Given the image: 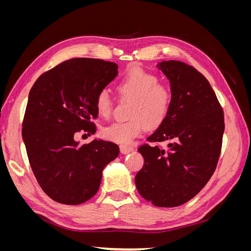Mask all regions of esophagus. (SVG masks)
Returning <instances> with one entry per match:
<instances>
[{
    "label": "esophagus",
    "mask_w": 251,
    "mask_h": 251,
    "mask_svg": "<svg viewBox=\"0 0 251 251\" xmlns=\"http://www.w3.org/2000/svg\"><path fill=\"white\" fill-rule=\"evenodd\" d=\"M120 153L121 154H124V155H126V154H128V153H131V151H134V148H132V147H128V146H120Z\"/></svg>",
    "instance_id": "obj_1"
}]
</instances>
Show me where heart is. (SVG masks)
<instances>
[{"instance_id":"obj_1","label":"heart","mask_w":251,"mask_h":251,"mask_svg":"<svg viewBox=\"0 0 251 251\" xmlns=\"http://www.w3.org/2000/svg\"><path fill=\"white\" fill-rule=\"evenodd\" d=\"M116 90L121 97L132 100L128 113L132 119L104 126L101 130L104 139L118 144H128L140 137L144 124L149 127H157L168 117L172 105V92L168 87L159 83L156 75L141 68H134L118 81ZM95 107L100 116H111L113 100L108 91L98 92Z\"/></svg>"}]
</instances>
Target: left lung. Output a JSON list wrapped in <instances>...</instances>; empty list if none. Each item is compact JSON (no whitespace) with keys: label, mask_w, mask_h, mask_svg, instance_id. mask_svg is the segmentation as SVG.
Segmentation results:
<instances>
[{"label":"left lung","mask_w":251,"mask_h":251,"mask_svg":"<svg viewBox=\"0 0 251 251\" xmlns=\"http://www.w3.org/2000/svg\"><path fill=\"white\" fill-rule=\"evenodd\" d=\"M170 80L168 117L148 138L168 141L163 149L143 144L144 158L135 177L137 191L158 207L179 206L193 199L214 174L221 154L224 113L208 80L179 60L157 65Z\"/></svg>","instance_id":"1"}]
</instances>
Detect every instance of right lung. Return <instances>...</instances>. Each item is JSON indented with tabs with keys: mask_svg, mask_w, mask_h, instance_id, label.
Returning a JSON list of instances; mask_svg holds the SVG:
<instances>
[{
	"mask_svg": "<svg viewBox=\"0 0 251 251\" xmlns=\"http://www.w3.org/2000/svg\"><path fill=\"white\" fill-rule=\"evenodd\" d=\"M117 70L102 59L72 58L42 74L30 90L22 137L34 176L52 200L77 205L92 198L104 166L119 155L110 141L74 140L80 131L96 132V95Z\"/></svg>",
	"mask_w": 251,
	"mask_h": 251,
	"instance_id": "obj_1",
	"label": "right lung"
}]
</instances>
